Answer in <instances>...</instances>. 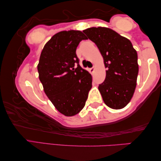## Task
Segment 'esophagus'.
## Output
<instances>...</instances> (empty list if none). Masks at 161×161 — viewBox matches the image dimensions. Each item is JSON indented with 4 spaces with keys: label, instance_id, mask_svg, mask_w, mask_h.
<instances>
[{
    "label": "esophagus",
    "instance_id": "1",
    "mask_svg": "<svg viewBox=\"0 0 161 161\" xmlns=\"http://www.w3.org/2000/svg\"><path fill=\"white\" fill-rule=\"evenodd\" d=\"M94 70H95V66L93 65V68H90V73H92V74H93V72H94Z\"/></svg>",
    "mask_w": 161,
    "mask_h": 161
}]
</instances>
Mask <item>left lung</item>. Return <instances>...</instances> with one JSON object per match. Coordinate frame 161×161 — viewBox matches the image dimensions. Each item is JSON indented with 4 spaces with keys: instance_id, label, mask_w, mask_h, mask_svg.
<instances>
[{
    "instance_id": "8db88e82",
    "label": "left lung",
    "mask_w": 161,
    "mask_h": 161,
    "mask_svg": "<svg viewBox=\"0 0 161 161\" xmlns=\"http://www.w3.org/2000/svg\"><path fill=\"white\" fill-rule=\"evenodd\" d=\"M98 47L103 58L106 75L98 90L107 106L123 108L130 101L138 73V54L131 42L105 27H92L83 31Z\"/></svg>"
}]
</instances>
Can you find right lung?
<instances>
[{
	"instance_id": "right-lung-1",
	"label": "right lung",
	"mask_w": 161,
	"mask_h": 161,
	"mask_svg": "<svg viewBox=\"0 0 161 161\" xmlns=\"http://www.w3.org/2000/svg\"><path fill=\"white\" fill-rule=\"evenodd\" d=\"M87 38L80 31H63L52 37L41 52L38 71L45 93L65 116L85 106L92 88V76L79 65L76 48Z\"/></svg>"
}]
</instances>
